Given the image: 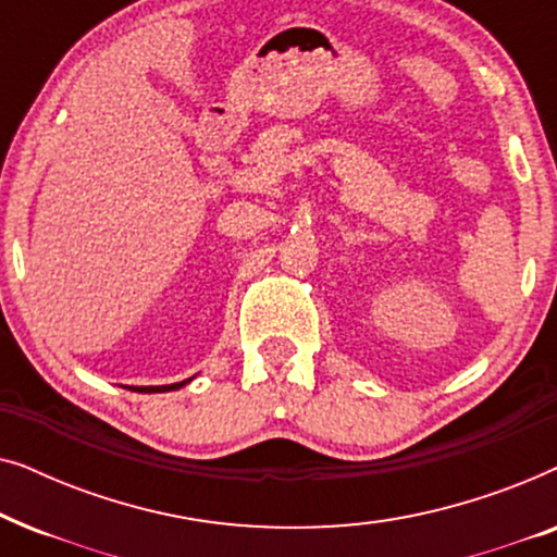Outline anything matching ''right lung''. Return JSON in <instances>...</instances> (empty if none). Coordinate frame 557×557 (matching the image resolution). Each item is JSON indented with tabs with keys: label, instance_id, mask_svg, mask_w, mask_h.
Wrapping results in <instances>:
<instances>
[{
	"label": "right lung",
	"instance_id": "right-lung-1",
	"mask_svg": "<svg viewBox=\"0 0 557 557\" xmlns=\"http://www.w3.org/2000/svg\"><path fill=\"white\" fill-rule=\"evenodd\" d=\"M193 380V377H189ZM189 380H182V383H172V385H147V387H128V391L134 393H170V391H180V387H185Z\"/></svg>",
	"mask_w": 557,
	"mask_h": 557
}]
</instances>
